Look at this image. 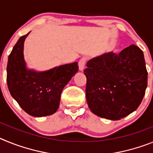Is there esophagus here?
I'll use <instances>...</instances> for the list:
<instances>
[{
  "label": "esophagus",
  "mask_w": 153,
  "mask_h": 153,
  "mask_svg": "<svg viewBox=\"0 0 153 153\" xmlns=\"http://www.w3.org/2000/svg\"><path fill=\"white\" fill-rule=\"evenodd\" d=\"M86 60H87V58L83 57V58H81L80 60H79V62H78V68H79V70H80L81 71H83V70H84Z\"/></svg>",
  "instance_id": "34e87169"
}]
</instances>
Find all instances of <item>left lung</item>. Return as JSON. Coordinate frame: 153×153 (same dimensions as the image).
I'll list each match as a JSON object with an SVG mask.
<instances>
[{
    "label": "left lung",
    "instance_id": "8db88e82",
    "mask_svg": "<svg viewBox=\"0 0 153 153\" xmlns=\"http://www.w3.org/2000/svg\"><path fill=\"white\" fill-rule=\"evenodd\" d=\"M86 99L92 113L119 120L137 109L147 88L143 51L135 45L119 54L108 52L87 62Z\"/></svg>",
    "mask_w": 153,
    "mask_h": 153
}]
</instances>
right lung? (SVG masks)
Returning a JSON list of instances; mask_svg holds the SVG:
<instances>
[{
  "label": "right lung",
  "instance_id": "right-lung-1",
  "mask_svg": "<svg viewBox=\"0 0 153 153\" xmlns=\"http://www.w3.org/2000/svg\"><path fill=\"white\" fill-rule=\"evenodd\" d=\"M29 33L18 39L8 57L7 87L13 99L28 115H51L59 107L63 88L78 71V63L67 64L45 71L28 69L24 57V43Z\"/></svg>",
  "mask_w": 153,
  "mask_h": 153
}]
</instances>
